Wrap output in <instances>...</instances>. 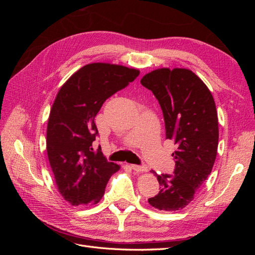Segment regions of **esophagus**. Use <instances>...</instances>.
Returning <instances> with one entry per match:
<instances>
[{"label":"esophagus","mask_w":255,"mask_h":255,"mask_svg":"<svg viewBox=\"0 0 255 255\" xmlns=\"http://www.w3.org/2000/svg\"><path fill=\"white\" fill-rule=\"evenodd\" d=\"M130 169H133L136 172H145L148 169L144 166H137V165H130Z\"/></svg>","instance_id":"esophagus-1"}]
</instances>
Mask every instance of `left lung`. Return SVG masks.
I'll return each mask as SVG.
<instances>
[{"mask_svg": "<svg viewBox=\"0 0 255 255\" xmlns=\"http://www.w3.org/2000/svg\"><path fill=\"white\" fill-rule=\"evenodd\" d=\"M158 100L166 139L176 145L174 174H157L160 191L148 202L159 211L183 210L211 174L218 149V116L212 92L189 69L159 68L142 76Z\"/></svg>", "mask_w": 255, "mask_h": 255, "instance_id": "1", "label": "left lung"}]
</instances>
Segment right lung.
I'll use <instances>...</instances> for the list:
<instances>
[{"mask_svg": "<svg viewBox=\"0 0 255 255\" xmlns=\"http://www.w3.org/2000/svg\"><path fill=\"white\" fill-rule=\"evenodd\" d=\"M140 71L121 65L82 67L58 90L47 127V153L58 192L71 205L97 204L120 166L107 161L92 142L95 118L106 99L128 86Z\"/></svg>", "mask_w": 255, "mask_h": 255, "instance_id": "1", "label": "right lung"}]
</instances>
